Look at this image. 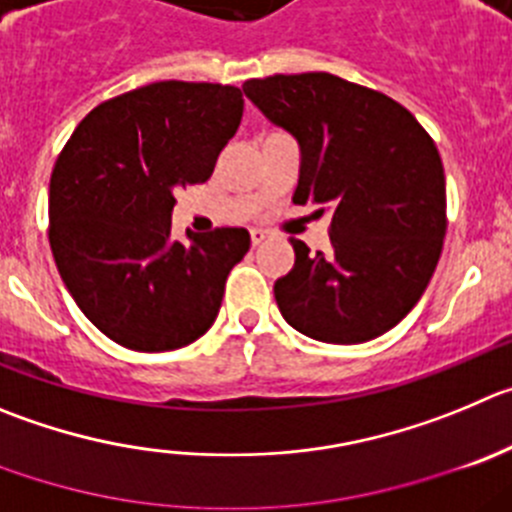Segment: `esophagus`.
<instances>
[{"label": "esophagus", "mask_w": 512, "mask_h": 512, "mask_svg": "<svg viewBox=\"0 0 512 512\" xmlns=\"http://www.w3.org/2000/svg\"><path fill=\"white\" fill-rule=\"evenodd\" d=\"M250 240H252V245H262V242H265L267 240V232H265V229H250Z\"/></svg>", "instance_id": "1"}]
</instances>
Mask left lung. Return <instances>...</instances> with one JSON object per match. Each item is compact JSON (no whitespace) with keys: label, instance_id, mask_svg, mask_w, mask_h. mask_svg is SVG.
Listing matches in <instances>:
<instances>
[{"label":"left lung","instance_id":"obj_1","mask_svg":"<svg viewBox=\"0 0 512 512\" xmlns=\"http://www.w3.org/2000/svg\"><path fill=\"white\" fill-rule=\"evenodd\" d=\"M247 98L300 143L295 204L331 212V255L290 240L275 280L285 321L323 343H364L417 305L447 232L437 143L401 103L331 73L252 78Z\"/></svg>","mask_w":512,"mask_h":512}]
</instances>
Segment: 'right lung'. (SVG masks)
Segmentation results:
<instances>
[{"mask_svg":"<svg viewBox=\"0 0 512 512\" xmlns=\"http://www.w3.org/2000/svg\"><path fill=\"white\" fill-rule=\"evenodd\" d=\"M242 90L164 80L88 113L50 176V247L62 283L100 333L159 353L212 328L245 227L169 237L176 191L212 176L242 121Z\"/></svg>","mask_w":512,"mask_h":512,"instance_id":"1","label":"right lung"}]
</instances>
